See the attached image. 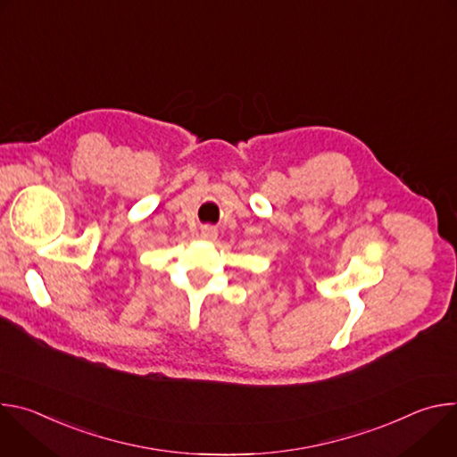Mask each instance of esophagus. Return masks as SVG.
<instances>
[{
	"label": "esophagus",
	"instance_id": "34e87169",
	"mask_svg": "<svg viewBox=\"0 0 457 457\" xmlns=\"http://www.w3.org/2000/svg\"><path fill=\"white\" fill-rule=\"evenodd\" d=\"M201 238L203 240H215L217 238V229L212 228V226H204L201 229Z\"/></svg>",
	"mask_w": 457,
	"mask_h": 457
}]
</instances>
